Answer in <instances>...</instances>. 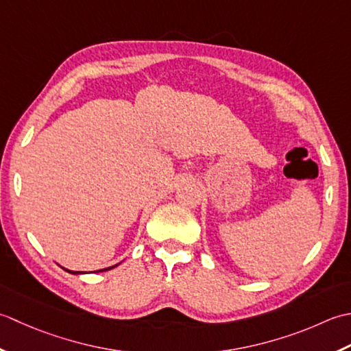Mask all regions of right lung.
<instances>
[{
	"instance_id": "add662e5",
	"label": "right lung",
	"mask_w": 351,
	"mask_h": 351,
	"mask_svg": "<svg viewBox=\"0 0 351 351\" xmlns=\"http://www.w3.org/2000/svg\"><path fill=\"white\" fill-rule=\"evenodd\" d=\"M113 267H110V268H106V269H99V271H107V269H112ZM68 271V269H66ZM68 273H73V274H77V273H74V271H68Z\"/></svg>"
}]
</instances>
